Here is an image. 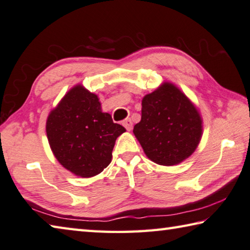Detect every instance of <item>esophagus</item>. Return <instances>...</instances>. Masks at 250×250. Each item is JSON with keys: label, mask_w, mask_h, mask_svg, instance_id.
Segmentation results:
<instances>
[{"label": "esophagus", "mask_w": 250, "mask_h": 250, "mask_svg": "<svg viewBox=\"0 0 250 250\" xmlns=\"http://www.w3.org/2000/svg\"><path fill=\"white\" fill-rule=\"evenodd\" d=\"M122 125H125V128L126 130H128V131L132 130L133 125H132V121H131V119H125V120H124V122H122Z\"/></svg>", "instance_id": "34e87169"}]
</instances>
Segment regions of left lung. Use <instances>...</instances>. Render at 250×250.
I'll use <instances>...</instances> for the list:
<instances>
[{"mask_svg": "<svg viewBox=\"0 0 250 250\" xmlns=\"http://www.w3.org/2000/svg\"><path fill=\"white\" fill-rule=\"evenodd\" d=\"M141 121L133 133L149 160L178 165L196 151L203 121L196 105L170 82H163L142 99Z\"/></svg>", "mask_w": 250, "mask_h": 250, "instance_id": "1", "label": "left lung"}]
</instances>
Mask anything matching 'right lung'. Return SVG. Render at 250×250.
I'll return each instance as SVG.
<instances>
[{"mask_svg": "<svg viewBox=\"0 0 250 250\" xmlns=\"http://www.w3.org/2000/svg\"><path fill=\"white\" fill-rule=\"evenodd\" d=\"M46 132L58 162L73 175L90 178L110 164L116 140L125 129L102 110L96 94L78 84L49 112Z\"/></svg>", "mask_w": 250, "mask_h": 250, "instance_id": "right-lung-1", "label": "right lung"}]
</instances>
